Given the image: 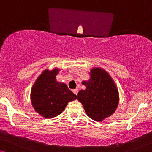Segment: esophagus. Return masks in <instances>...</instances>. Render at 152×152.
Here are the masks:
<instances>
[{"mask_svg": "<svg viewBox=\"0 0 152 152\" xmlns=\"http://www.w3.org/2000/svg\"><path fill=\"white\" fill-rule=\"evenodd\" d=\"M72 91H73V93H74L76 95H77V93H78V89H74V90Z\"/></svg>", "mask_w": 152, "mask_h": 152, "instance_id": "esophagus-1", "label": "esophagus"}]
</instances>
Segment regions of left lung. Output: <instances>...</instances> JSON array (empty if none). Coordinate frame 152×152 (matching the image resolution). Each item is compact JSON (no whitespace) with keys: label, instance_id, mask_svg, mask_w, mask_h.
I'll return each mask as SVG.
<instances>
[{"label":"left lung","instance_id":"left-lung-1","mask_svg":"<svg viewBox=\"0 0 152 152\" xmlns=\"http://www.w3.org/2000/svg\"><path fill=\"white\" fill-rule=\"evenodd\" d=\"M82 84L86 88L79 91L77 99L91 119L102 121L115 112L119 102L118 91L105 70L93 68L90 80Z\"/></svg>","mask_w":152,"mask_h":152}]
</instances>
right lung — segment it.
I'll return each instance as SVG.
<instances>
[{
  "instance_id": "right-lung-1",
  "label": "right lung",
  "mask_w": 152,
  "mask_h": 152,
  "mask_svg": "<svg viewBox=\"0 0 152 152\" xmlns=\"http://www.w3.org/2000/svg\"><path fill=\"white\" fill-rule=\"evenodd\" d=\"M59 69L45 70L37 78L31 90V101L37 113L46 118L59 115L68 102L77 96L64 83L56 81Z\"/></svg>"
}]
</instances>
